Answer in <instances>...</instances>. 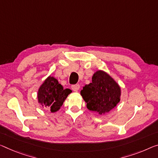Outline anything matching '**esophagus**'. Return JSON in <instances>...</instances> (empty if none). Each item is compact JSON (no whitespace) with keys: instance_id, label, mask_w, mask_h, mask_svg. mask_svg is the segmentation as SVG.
<instances>
[{"instance_id":"obj_1","label":"esophagus","mask_w":158,"mask_h":158,"mask_svg":"<svg viewBox=\"0 0 158 158\" xmlns=\"http://www.w3.org/2000/svg\"><path fill=\"white\" fill-rule=\"evenodd\" d=\"M71 88L73 91L77 92L78 89H80V85L79 84H76V85H73L71 86Z\"/></svg>"}]
</instances>
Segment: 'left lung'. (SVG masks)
Here are the masks:
<instances>
[{
  "label": "left lung",
  "instance_id": "8db88e82",
  "mask_svg": "<svg viewBox=\"0 0 158 158\" xmlns=\"http://www.w3.org/2000/svg\"><path fill=\"white\" fill-rule=\"evenodd\" d=\"M81 94L89 110L104 114L120 102L121 88L110 75L99 70L94 73L91 83L83 87Z\"/></svg>",
  "mask_w": 158,
  "mask_h": 158
}]
</instances>
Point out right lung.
Masks as SVG:
<instances>
[{"label": "right lung", "instance_id": "1", "mask_svg": "<svg viewBox=\"0 0 158 158\" xmlns=\"http://www.w3.org/2000/svg\"><path fill=\"white\" fill-rule=\"evenodd\" d=\"M72 93L70 89H64L55 77L48 76L44 81L38 90V102L51 112L60 110L69 94Z\"/></svg>", "mask_w": 158, "mask_h": 158}]
</instances>
